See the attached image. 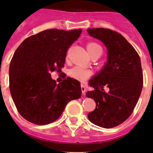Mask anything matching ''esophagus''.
I'll return each instance as SVG.
<instances>
[{"label": "esophagus", "instance_id": "1", "mask_svg": "<svg viewBox=\"0 0 153 153\" xmlns=\"http://www.w3.org/2000/svg\"><path fill=\"white\" fill-rule=\"evenodd\" d=\"M81 90H82V93H83V95H85V93H86V86L84 84H81Z\"/></svg>", "mask_w": 153, "mask_h": 153}]
</instances>
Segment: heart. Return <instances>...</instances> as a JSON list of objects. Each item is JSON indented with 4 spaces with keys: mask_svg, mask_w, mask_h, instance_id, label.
Returning a JSON list of instances; mask_svg holds the SVG:
<instances>
[{
    "mask_svg": "<svg viewBox=\"0 0 153 153\" xmlns=\"http://www.w3.org/2000/svg\"><path fill=\"white\" fill-rule=\"evenodd\" d=\"M86 48H87V51H88L90 54L97 51H102V48H101L100 46L95 42L88 43L86 45ZM90 74H91L90 70L83 67H81V66H75L69 70V75H70V77L80 81L86 80L90 76Z\"/></svg>",
    "mask_w": 153,
    "mask_h": 153,
    "instance_id": "heart-1",
    "label": "heart"
}]
</instances>
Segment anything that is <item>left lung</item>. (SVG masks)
<instances>
[{"instance_id":"1","label":"left lung","mask_w":153,"mask_h":153,"mask_svg":"<svg viewBox=\"0 0 153 153\" xmlns=\"http://www.w3.org/2000/svg\"><path fill=\"white\" fill-rule=\"evenodd\" d=\"M89 34L105 44L107 62L94 76L86 93L97 106L88 114L91 123L110 129L130 117L141 94L143 85L140 57L134 47L117 31L106 28H89ZM108 87V92L104 87Z\"/></svg>"}]
</instances>
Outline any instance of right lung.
Returning a JSON list of instances; mask_svg holds the SVG:
<instances>
[{
	"mask_svg": "<svg viewBox=\"0 0 153 153\" xmlns=\"http://www.w3.org/2000/svg\"><path fill=\"white\" fill-rule=\"evenodd\" d=\"M81 32L46 30L25 39L14 52L9 68L10 94L17 111L29 122H54L70 101L81 97L79 81L67 77L57 84L51 75L61 72L67 50Z\"/></svg>",
	"mask_w": 153,
	"mask_h": 153,
	"instance_id": "obj_1",
	"label": "right lung"
}]
</instances>
